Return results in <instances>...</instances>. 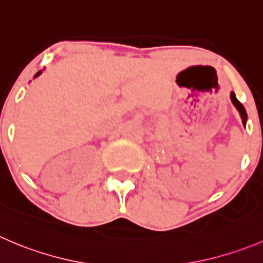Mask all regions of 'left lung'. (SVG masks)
Returning <instances> with one entry per match:
<instances>
[{
    "mask_svg": "<svg viewBox=\"0 0 263 263\" xmlns=\"http://www.w3.org/2000/svg\"><path fill=\"white\" fill-rule=\"evenodd\" d=\"M230 99H231V103H233V105L235 106L236 110H238L239 114H240V118H241V122H243V126L246 127V124H247V118H248V116H247L246 108H244L243 104H241L240 101H239L238 99H236L235 93H234L233 91H231V92H230Z\"/></svg>",
    "mask_w": 263,
    "mask_h": 263,
    "instance_id": "obj_1",
    "label": "left lung"
}]
</instances>
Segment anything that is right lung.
<instances>
[{
	"label": "right lung",
	"instance_id": "obj_1",
	"mask_svg": "<svg viewBox=\"0 0 263 263\" xmlns=\"http://www.w3.org/2000/svg\"><path fill=\"white\" fill-rule=\"evenodd\" d=\"M41 73H42V70H40V72H37V73H35L34 78H37V77H38V76H41Z\"/></svg>",
	"mask_w": 263,
	"mask_h": 263
}]
</instances>
